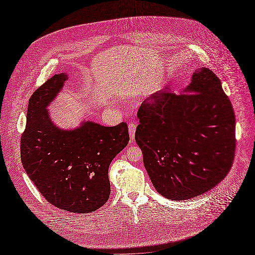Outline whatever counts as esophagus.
<instances>
[{
	"label": "esophagus",
	"mask_w": 255,
	"mask_h": 255,
	"mask_svg": "<svg viewBox=\"0 0 255 255\" xmlns=\"http://www.w3.org/2000/svg\"><path fill=\"white\" fill-rule=\"evenodd\" d=\"M135 130H136V123L134 122H129L128 125V134H129V139L133 142L134 138H135Z\"/></svg>",
	"instance_id": "1"
}]
</instances>
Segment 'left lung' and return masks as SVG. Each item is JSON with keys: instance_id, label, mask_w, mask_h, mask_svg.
<instances>
[{"instance_id": "1", "label": "left lung", "mask_w": 255, "mask_h": 255, "mask_svg": "<svg viewBox=\"0 0 255 255\" xmlns=\"http://www.w3.org/2000/svg\"><path fill=\"white\" fill-rule=\"evenodd\" d=\"M135 140L153 186L182 201L220 183L235 155V115L220 80L207 68L180 94L158 91L138 110Z\"/></svg>"}]
</instances>
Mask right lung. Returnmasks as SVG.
Returning <instances> with one entry per match:
<instances>
[{"label": "right lung", "instance_id": "1", "mask_svg": "<svg viewBox=\"0 0 255 255\" xmlns=\"http://www.w3.org/2000/svg\"><path fill=\"white\" fill-rule=\"evenodd\" d=\"M68 75H53L30 97L21 136V161L48 202L76 214L95 212L111 195L109 168L128 145L127 123L103 127L83 121L73 129L54 125L47 107Z\"/></svg>", "mask_w": 255, "mask_h": 255}]
</instances>
